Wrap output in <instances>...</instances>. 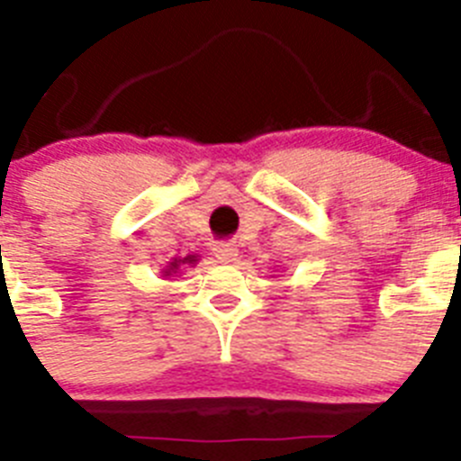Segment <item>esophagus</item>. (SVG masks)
Here are the masks:
<instances>
[{"label": "esophagus", "mask_w": 461, "mask_h": 461, "mask_svg": "<svg viewBox=\"0 0 461 461\" xmlns=\"http://www.w3.org/2000/svg\"><path fill=\"white\" fill-rule=\"evenodd\" d=\"M213 255L215 259L222 261V264H231V261H236V257H239V250H236L234 243H218V246L213 248Z\"/></svg>", "instance_id": "esophagus-1"}]
</instances>
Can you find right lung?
Instances as JSON below:
<instances>
[{
	"mask_svg": "<svg viewBox=\"0 0 461 461\" xmlns=\"http://www.w3.org/2000/svg\"><path fill=\"white\" fill-rule=\"evenodd\" d=\"M197 261H200V255H185V257H181V259L167 261V267L163 268V277L179 276L185 267H194Z\"/></svg>",
	"mask_w": 461,
	"mask_h": 461,
	"instance_id": "right-lung-1",
	"label": "right lung"
}]
</instances>
